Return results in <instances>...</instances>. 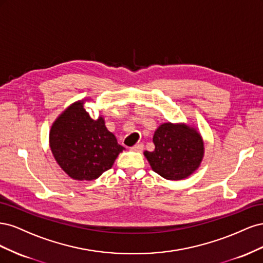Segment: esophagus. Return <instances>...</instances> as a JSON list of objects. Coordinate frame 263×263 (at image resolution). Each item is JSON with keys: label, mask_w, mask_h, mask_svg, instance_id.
I'll return each instance as SVG.
<instances>
[{"label": "esophagus", "mask_w": 263, "mask_h": 263, "mask_svg": "<svg viewBox=\"0 0 263 263\" xmlns=\"http://www.w3.org/2000/svg\"><path fill=\"white\" fill-rule=\"evenodd\" d=\"M133 151H142L144 150V144H137L130 148Z\"/></svg>", "instance_id": "34e87169"}]
</instances>
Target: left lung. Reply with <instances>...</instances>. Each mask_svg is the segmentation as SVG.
Wrapping results in <instances>:
<instances>
[{
  "instance_id": "obj_1",
  "label": "left lung",
  "mask_w": 263,
  "mask_h": 263,
  "mask_svg": "<svg viewBox=\"0 0 263 263\" xmlns=\"http://www.w3.org/2000/svg\"><path fill=\"white\" fill-rule=\"evenodd\" d=\"M154 151L144 155L156 173L166 180H182L200 166L204 142L195 128L185 124L164 123L154 135Z\"/></svg>"
}]
</instances>
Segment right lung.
<instances>
[{"instance_id":"1","label":"right lung","mask_w":263,"mask_h":263,"mask_svg":"<svg viewBox=\"0 0 263 263\" xmlns=\"http://www.w3.org/2000/svg\"><path fill=\"white\" fill-rule=\"evenodd\" d=\"M83 103H73L55 119L49 145L55 161L70 178L92 181L112 168L124 147L107 130L104 118L94 121Z\"/></svg>"}]
</instances>
